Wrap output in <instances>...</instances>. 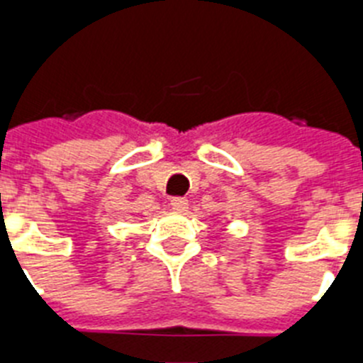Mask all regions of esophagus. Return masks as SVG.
Instances as JSON below:
<instances>
[{
  "label": "esophagus",
  "instance_id": "1",
  "mask_svg": "<svg viewBox=\"0 0 363 363\" xmlns=\"http://www.w3.org/2000/svg\"><path fill=\"white\" fill-rule=\"evenodd\" d=\"M171 207L176 213H185L189 209V200L187 198H172Z\"/></svg>",
  "mask_w": 363,
  "mask_h": 363
}]
</instances>
